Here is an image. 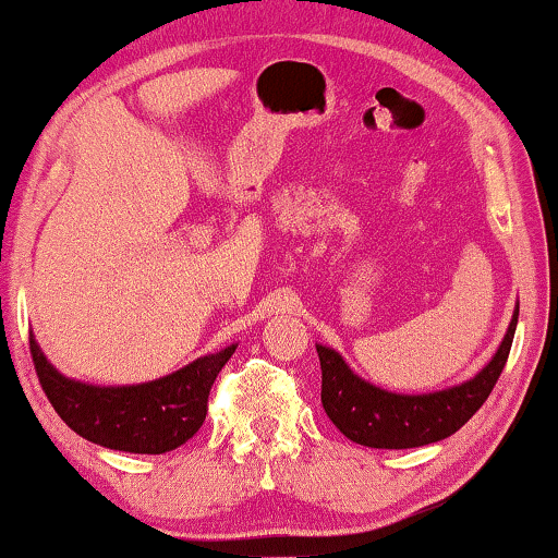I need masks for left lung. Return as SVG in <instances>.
<instances>
[{
	"label": "left lung",
	"mask_w": 558,
	"mask_h": 558,
	"mask_svg": "<svg viewBox=\"0 0 558 558\" xmlns=\"http://www.w3.org/2000/svg\"><path fill=\"white\" fill-rule=\"evenodd\" d=\"M515 325L518 310L498 353L475 378L447 391L424 396H401L365 384L335 350L317 345L327 416L355 445L373 449H411L447 439L470 422L498 384L513 345Z\"/></svg>",
	"instance_id": "left-lung-1"
}]
</instances>
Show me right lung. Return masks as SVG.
<instances>
[{
  "label": "right lung",
  "instance_id": "1",
  "mask_svg": "<svg viewBox=\"0 0 558 558\" xmlns=\"http://www.w3.org/2000/svg\"><path fill=\"white\" fill-rule=\"evenodd\" d=\"M233 350L197 357L151 384L101 388L60 376L29 338L37 380L58 416L83 439L134 454H165L201 429L210 388Z\"/></svg>",
  "mask_w": 558,
  "mask_h": 558
}]
</instances>
